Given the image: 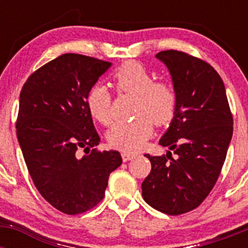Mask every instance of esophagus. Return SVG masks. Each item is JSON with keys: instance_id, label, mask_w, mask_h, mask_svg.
Listing matches in <instances>:
<instances>
[{"instance_id": "1", "label": "esophagus", "mask_w": 248, "mask_h": 248, "mask_svg": "<svg viewBox=\"0 0 248 248\" xmlns=\"http://www.w3.org/2000/svg\"><path fill=\"white\" fill-rule=\"evenodd\" d=\"M138 154H134V153H129V151H123L122 153V157L124 161H129V160L134 159L137 157Z\"/></svg>"}]
</instances>
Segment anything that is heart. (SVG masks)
Wrapping results in <instances>:
<instances>
[{
	"mask_svg": "<svg viewBox=\"0 0 248 248\" xmlns=\"http://www.w3.org/2000/svg\"><path fill=\"white\" fill-rule=\"evenodd\" d=\"M113 84L118 93L137 95L134 114L137 119L117 123L108 133L113 148L123 151H137L153 135L154 123L166 125L176 115L179 97L174 85L154 80V76L141 63L128 61L114 71ZM85 104L89 114L103 125L113 120V95L103 84H94L87 93Z\"/></svg>",
	"mask_w": 248,
	"mask_h": 248,
	"instance_id": "heart-1",
	"label": "heart"
}]
</instances>
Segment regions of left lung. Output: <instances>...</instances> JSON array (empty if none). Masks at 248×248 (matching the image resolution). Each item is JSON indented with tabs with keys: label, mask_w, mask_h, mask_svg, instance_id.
<instances>
[{
	"label": "left lung",
	"mask_w": 248,
	"mask_h": 248,
	"mask_svg": "<svg viewBox=\"0 0 248 248\" xmlns=\"http://www.w3.org/2000/svg\"><path fill=\"white\" fill-rule=\"evenodd\" d=\"M156 58L171 74L177 111L159 144L174 151L151 156V171L141 184L146 203L166 215H181L201 205L220 176L233 131L226 89L212 65L180 50Z\"/></svg>",
	"instance_id": "left-lung-1"
}]
</instances>
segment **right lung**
<instances>
[{
    "mask_svg": "<svg viewBox=\"0 0 248 248\" xmlns=\"http://www.w3.org/2000/svg\"><path fill=\"white\" fill-rule=\"evenodd\" d=\"M110 62L65 53L28 77L19 94L16 130L34 186L47 202L67 215L103 200L119 151L89 149L100 141L85 97ZM84 148L80 158L76 151Z\"/></svg>",
    "mask_w": 248,
    "mask_h": 248,
    "instance_id": "1",
    "label": "right lung"
}]
</instances>
